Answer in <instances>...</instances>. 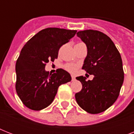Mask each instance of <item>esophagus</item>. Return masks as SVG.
<instances>
[{"instance_id": "esophagus-1", "label": "esophagus", "mask_w": 134, "mask_h": 134, "mask_svg": "<svg viewBox=\"0 0 134 134\" xmlns=\"http://www.w3.org/2000/svg\"><path fill=\"white\" fill-rule=\"evenodd\" d=\"M75 76H74V75H71V81H75Z\"/></svg>"}]
</instances>
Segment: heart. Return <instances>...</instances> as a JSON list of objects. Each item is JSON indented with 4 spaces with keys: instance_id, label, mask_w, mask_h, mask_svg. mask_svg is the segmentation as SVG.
<instances>
[{
    "instance_id": "1",
    "label": "heart",
    "mask_w": 134,
    "mask_h": 134,
    "mask_svg": "<svg viewBox=\"0 0 134 134\" xmlns=\"http://www.w3.org/2000/svg\"><path fill=\"white\" fill-rule=\"evenodd\" d=\"M79 68V65L77 64H73V63H69L65 65V69L71 73H74Z\"/></svg>"
}]
</instances>
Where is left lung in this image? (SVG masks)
Returning <instances> with one entry per match:
<instances>
[{
    "label": "left lung",
    "instance_id": "1",
    "mask_svg": "<svg viewBox=\"0 0 134 134\" xmlns=\"http://www.w3.org/2000/svg\"><path fill=\"white\" fill-rule=\"evenodd\" d=\"M76 35L88 48L82 69L94 77L92 81L82 76L76 78L82 83L76 100L86 112L97 114L108 109L118 97L124 81L122 61L114 43L103 32L86 30Z\"/></svg>",
    "mask_w": 134,
    "mask_h": 134
}]
</instances>
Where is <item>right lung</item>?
Segmentation results:
<instances>
[{
	"label": "right lung",
	"mask_w": 134,
	"mask_h": 134,
	"mask_svg": "<svg viewBox=\"0 0 134 134\" xmlns=\"http://www.w3.org/2000/svg\"><path fill=\"white\" fill-rule=\"evenodd\" d=\"M76 30L48 28L37 33L22 48L16 63V91L23 104L31 110H40L53 102L59 86L71 81L63 69L51 74L45 71L48 62L58 58L61 46L72 38Z\"/></svg>",
	"instance_id": "right-lung-1"
}]
</instances>
